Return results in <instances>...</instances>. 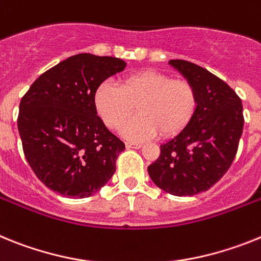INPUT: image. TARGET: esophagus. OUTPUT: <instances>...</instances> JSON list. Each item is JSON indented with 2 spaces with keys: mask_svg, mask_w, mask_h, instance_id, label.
<instances>
[{
  "mask_svg": "<svg viewBox=\"0 0 261 261\" xmlns=\"http://www.w3.org/2000/svg\"><path fill=\"white\" fill-rule=\"evenodd\" d=\"M142 146H143L142 143H135V142H126V147H127V148H140Z\"/></svg>",
  "mask_w": 261,
  "mask_h": 261,
  "instance_id": "obj_1",
  "label": "esophagus"
}]
</instances>
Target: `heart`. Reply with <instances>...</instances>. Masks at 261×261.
Wrapping results in <instances>:
<instances>
[{
	"instance_id": "obj_1",
	"label": "heart",
	"mask_w": 261,
	"mask_h": 261,
	"mask_svg": "<svg viewBox=\"0 0 261 261\" xmlns=\"http://www.w3.org/2000/svg\"><path fill=\"white\" fill-rule=\"evenodd\" d=\"M198 98L189 81L171 79L158 71L127 74L119 83L102 81L93 93V106L109 128L118 130L132 115L135 106L140 115L122 128L128 139L173 137L184 130L196 114Z\"/></svg>"
}]
</instances>
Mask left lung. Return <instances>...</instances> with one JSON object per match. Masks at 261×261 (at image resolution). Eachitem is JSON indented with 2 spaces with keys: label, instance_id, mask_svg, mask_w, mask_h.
I'll list each match as a JSON object with an SVG mask.
<instances>
[{
  "label": "left lung",
  "instance_id": "8db88e82",
  "mask_svg": "<svg viewBox=\"0 0 261 261\" xmlns=\"http://www.w3.org/2000/svg\"><path fill=\"white\" fill-rule=\"evenodd\" d=\"M194 87L196 114L184 130L160 146L148 165L151 180L173 196H194L210 189L230 168L243 133V105L227 84L185 60H169Z\"/></svg>",
  "mask_w": 261,
  "mask_h": 261
}]
</instances>
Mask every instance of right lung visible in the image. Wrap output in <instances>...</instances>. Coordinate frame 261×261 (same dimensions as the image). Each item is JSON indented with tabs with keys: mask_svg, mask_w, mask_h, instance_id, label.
<instances>
[{
	"mask_svg": "<svg viewBox=\"0 0 261 261\" xmlns=\"http://www.w3.org/2000/svg\"><path fill=\"white\" fill-rule=\"evenodd\" d=\"M126 63L79 54L40 74L22 97L18 131L36 177L56 193L85 198L115 172L124 143L106 128L93 93Z\"/></svg>",
	"mask_w": 261,
	"mask_h": 261,
	"instance_id": "right-lung-1",
	"label": "right lung"
}]
</instances>
